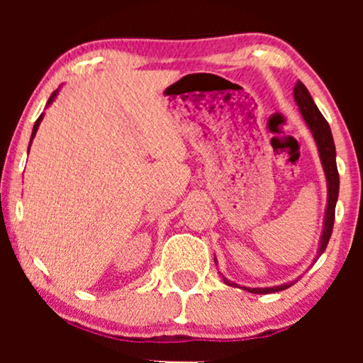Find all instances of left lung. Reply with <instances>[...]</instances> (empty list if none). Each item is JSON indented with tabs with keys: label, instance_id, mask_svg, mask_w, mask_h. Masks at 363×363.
I'll use <instances>...</instances> for the list:
<instances>
[{
	"label": "left lung",
	"instance_id": "8db88e82",
	"mask_svg": "<svg viewBox=\"0 0 363 363\" xmlns=\"http://www.w3.org/2000/svg\"><path fill=\"white\" fill-rule=\"evenodd\" d=\"M294 99L295 102H297L298 111H301L307 128L311 129L312 136H314L315 145H318L320 164H323L324 176H326V182H328V205H326V211H324L323 234H320L319 249H318V257H319L320 254L326 251L329 237H331V232H333V225H335V208H336V201H338V193H340V174H338V167H336V148H335V141H333L331 128H329L328 121L323 118V114H320L318 106H315L314 101H312L309 90L306 89V85H303L302 82H297V85L294 86ZM318 257H315V259H318ZM297 280L283 283V285H277V286H268V289H249V286H240V289L251 291V294H273V291L286 290ZM223 281L230 286H239L237 283L227 280L225 277H223Z\"/></svg>",
	"mask_w": 363,
	"mask_h": 363
}]
</instances>
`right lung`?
I'll return each mask as SVG.
<instances>
[{
  "label": "right lung",
  "mask_w": 363,
  "mask_h": 363,
  "mask_svg": "<svg viewBox=\"0 0 363 363\" xmlns=\"http://www.w3.org/2000/svg\"><path fill=\"white\" fill-rule=\"evenodd\" d=\"M57 94H60V89H57V90H54V91H52V95H51V97H49V101H48V106H51V104L54 102V99H56V95H57ZM48 106H45V107H48ZM43 119H44V114H40V116H39V119H37V121H35V124H34V129H32V136H30V145H32V140H34V136H35L37 129H39V124H40V123H43ZM30 145H28V150H30Z\"/></svg>",
  "instance_id": "right-lung-1"
}]
</instances>
